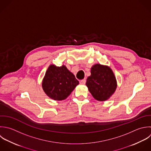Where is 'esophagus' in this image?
Returning a JSON list of instances; mask_svg holds the SVG:
<instances>
[{
	"label": "esophagus",
	"mask_w": 151,
	"mask_h": 151,
	"mask_svg": "<svg viewBox=\"0 0 151 151\" xmlns=\"http://www.w3.org/2000/svg\"><path fill=\"white\" fill-rule=\"evenodd\" d=\"M79 82L81 85H85L86 83V79H83V80Z\"/></svg>",
	"instance_id": "obj_1"
}]
</instances>
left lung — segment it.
Instances as JSON below:
<instances>
[{
	"label": "left lung",
	"instance_id": "8db88e82",
	"mask_svg": "<svg viewBox=\"0 0 151 151\" xmlns=\"http://www.w3.org/2000/svg\"><path fill=\"white\" fill-rule=\"evenodd\" d=\"M91 73L86 83L89 91L97 101L108 100L117 87L113 71L108 66L95 64L91 68Z\"/></svg>",
	"mask_w": 151,
	"mask_h": 151
}]
</instances>
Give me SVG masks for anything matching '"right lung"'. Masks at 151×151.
Instances as JSON below:
<instances>
[{
    "instance_id": "1",
    "label": "right lung",
    "mask_w": 151,
    "mask_h": 151,
    "mask_svg": "<svg viewBox=\"0 0 151 151\" xmlns=\"http://www.w3.org/2000/svg\"><path fill=\"white\" fill-rule=\"evenodd\" d=\"M78 84L75 75L65 65H50L43 79L42 88L50 98L62 101L67 98Z\"/></svg>"
}]
</instances>
